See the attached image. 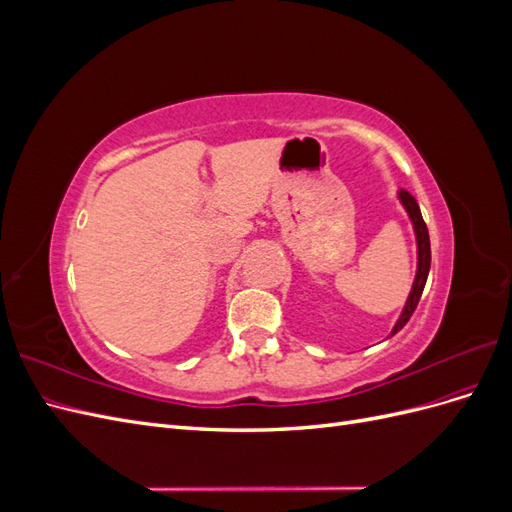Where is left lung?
Masks as SVG:
<instances>
[{
    "label": "left lung",
    "instance_id": "1",
    "mask_svg": "<svg viewBox=\"0 0 512 512\" xmlns=\"http://www.w3.org/2000/svg\"><path fill=\"white\" fill-rule=\"evenodd\" d=\"M397 198L401 207L406 209L408 218L412 222V228H414V237H416V275H414V284H412V290L408 294L406 299V305L404 309H401V314L395 322V327L391 331V335H395L397 331H401L406 327V322L410 320V316L414 314V309L418 305V301H421V294H423V288H425V282H427V275H429V267H431V245H429V232H427V226H425V220L421 215V209H418V203L414 200V196L406 190H399L397 192ZM389 335V337H391Z\"/></svg>",
    "mask_w": 512,
    "mask_h": 512
}]
</instances>
